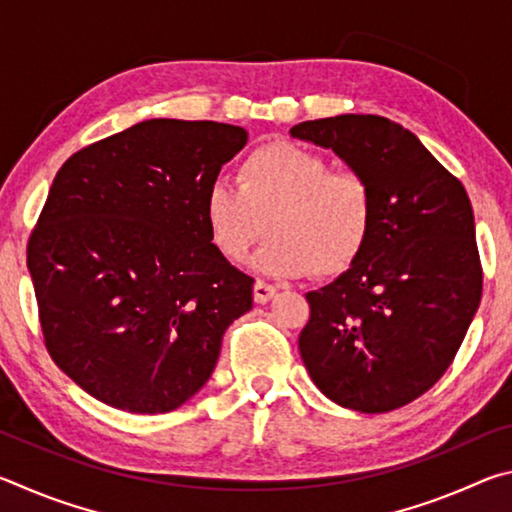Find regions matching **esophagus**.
I'll return each mask as SVG.
<instances>
[{
  "instance_id": "obj_1",
  "label": "esophagus",
  "mask_w": 512,
  "mask_h": 512,
  "mask_svg": "<svg viewBox=\"0 0 512 512\" xmlns=\"http://www.w3.org/2000/svg\"><path fill=\"white\" fill-rule=\"evenodd\" d=\"M275 291H277V289L273 287V284L262 282V280H257V282L253 284V298H255L257 305H266V302L275 296Z\"/></svg>"
}]
</instances>
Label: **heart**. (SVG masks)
<instances>
[{
    "label": "heart",
    "mask_w": 512,
    "mask_h": 512,
    "mask_svg": "<svg viewBox=\"0 0 512 512\" xmlns=\"http://www.w3.org/2000/svg\"><path fill=\"white\" fill-rule=\"evenodd\" d=\"M203 216L212 246L230 264L271 230L253 259L259 273L320 277L343 273L366 246L375 196L357 171H334L305 146L268 142L250 151L237 169V185L214 180Z\"/></svg>",
    "instance_id": "b5f03b06"
}]
</instances>
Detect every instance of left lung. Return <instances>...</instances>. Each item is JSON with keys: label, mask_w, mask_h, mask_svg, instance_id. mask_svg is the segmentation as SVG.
Instances as JSON below:
<instances>
[{"label": "left lung", "mask_w": 512, "mask_h": 512, "mask_svg": "<svg viewBox=\"0 0 512 512\" xmlns=\"http://www.w3.org/2000/svg\"><path fill=\"white\" fill-rule=\"evenodd\" d=\"M291 137L334 151L375 196L359 257L307 293L300 357L320 393L343 409H400L445 375L479 309L470 198L418 137L386 117L302 121Z\"/></svg>", "instance_id": "1"}]
</instances>
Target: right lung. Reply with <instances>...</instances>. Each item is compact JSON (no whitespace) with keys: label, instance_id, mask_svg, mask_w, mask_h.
<instances>
[{"label":"right lung","instance_id":"add662e5","mask_svg":"<svg viewBox=\"0 0 512 512\" xmlns=\"http://www.w3.org/2000/svg\"><path fill=\"white\" fill-rule=\"evenodd\" d=\"M248 133L146 119L74 153L27 248L45 345L65 375L128 413H167L212 377L253 277L212 246L205 192Z\"/></svg>","mask_w":512,"mask_h":512}]
</instances>
